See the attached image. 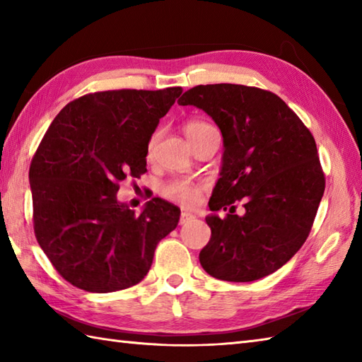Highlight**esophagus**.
<instances>
[{
  "label": "esophagus",
  "instance_id": "esophagus-1",
  "mask_svg": "<svg viewBox=\"0 0 362 362\" xmlns=\"http://www.w3.org/2000/svg\"><path fill=\"white\" fill-rule=\"evenodd\" d=\"M193 219H194L193 214H189V213H187V211H182V213H180V224H182V226L187 224V222H189V221H193Z\"/></svg>",
  "mask_w": 362,
  "mask_h": 362
}]
</instances>
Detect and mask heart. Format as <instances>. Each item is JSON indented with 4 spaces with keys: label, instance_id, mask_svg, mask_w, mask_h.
<instances>
[{
    "label": "heart",
    "instance_id": "heart-1",
    "mask_svg": "<svg viewBox=\"0 0 362 362\" xmlns=\"http://www.w3.org/2000/svg\"><path fill=\"white\" fill-rule=\"evenodd\" d=\"M210 129H213V126H210L209 122L189 121L185 126V135L188 138V141H191L194 140L196 136L206 132V130ZM156 141H157V135H153L149 143V151H152ZM202 193H204V185L191 180H173L163 187V196L166 199L180 204L182 206H187V209H193V206L199 205V202H201L202 199Z\"/></svg>",
    "mask_w": 362,
    "mask_h": 362
}]
</instances>
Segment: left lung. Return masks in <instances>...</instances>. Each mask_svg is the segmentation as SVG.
<instances>
[{
	"label": "left lung",
	"instance_id": "obj_1",
	"mask_svg": "<svg viewBox=\"0 0 362 362\" xmlns=\"http://www.w3.org/2000/svg\"><path fill=\"white\" fill-rule=\"evenodd\" d=\"M177 103L204 110L222 134L221 177L210 210L245 202L243 216L230 209L224 219L216 213L205 218L211 228L199 253L205 272L236 283L275 272L306 241L324 196L311 132L283 99L255 87L197 86Z\"/></svg>",
	"mask_w": 362,
	"mask_h": 362
}]
</instances>
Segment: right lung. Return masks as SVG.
Segmentation results:
<instances>
[{
    "label": "right lung",
    "instance_id": "obj_1",
    "mask_svg": "<svg viewBox=\"0 0 362 362\" xmlns=\"http://www.w3.org/2000/svg\"><path fill=\"white\" fill-rule=\"evenodd\" d=\"M180 87L112 90L66 104L29 168L34 232L45 255L73 286L113 292L149 272L160 240L180 210L163 199L140 214L119 202L118 183L146 173L152 134Z\"/></svg>",
    "mask_w": 362,
    "mask_h": 362
}]
</instances>
